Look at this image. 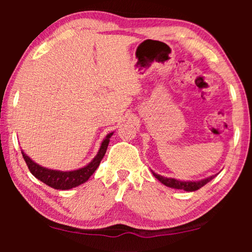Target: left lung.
Wrapping results in <instances>:
<instances>
[{"label":"left lung","mask_w":252,"mask_h":252,"mask_svg":"<svg viewBox=\"0 0 252 252\" xmlns=\"http://www.w3.org/2000/svg\"><path fill=\"white\" fill-rule=\"evenodd\" d=\"M151 172H153V171H151ZM153 174H154L155 178L158 179V180H159L161 184L167 186V187L175 188V189H182V190H186V191L197 190V189L202 188L203 186L208 184V182L211 181L212 179L216 177V175H211V177L203 179V180H198V181H180V180H177V179L161 177V175L155 173V172H153Z\"/></svg>","instance_id":"1"}]
</instances>
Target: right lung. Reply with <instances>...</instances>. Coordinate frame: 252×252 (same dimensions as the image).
Listing matches in <instances>:
<instances>
[{"instance_id":"add662e5","label":"right lung","mask_w":252,"mask_h":252,"mask_svg":"<svg viewBox=\"0 0 252 252\" xmlns=\"http://www.w3.org/2000/svg\"><path fill=\"white\" fill-rule=\"evenodd\" d=\"M113 133H110L106 135V137L103 140L99 148L97 155H96L94 159H93L88 165H86L85 167L79 168V170L74 171H56V170H50V168H46L43 166H40L39 164L34 163L29 156H26L22 151L24 159H25L29 170L31 171L34 177L39 179L40 181H42L43 184L49 186L51 188L55 189H61V190H66V189H71L77 187V186L85 184L89 178L92 177V174L96 171V168L98 167L99 163H101L102 158L104 157L108 149V144L110 142V137L112 136Z\"/></svg>"}]
</instances>
